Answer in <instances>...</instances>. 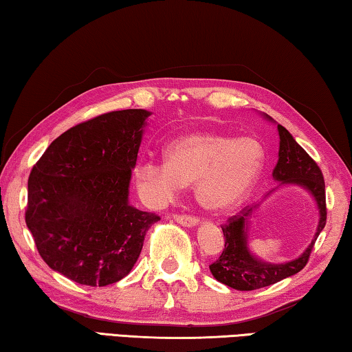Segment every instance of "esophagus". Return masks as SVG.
I'll return each instance as SVG.
<instances>
[{
  "label": "esophagus",
  "instance_id": "obj_1",
  "mask_svg": "<svg viewBox=\"0 0 352 352\" xmlns=\"http://www.w3.org/2000/svg\"><path fill=\"white\" fill-rule=\"evenodd\" d=\"M175 220L179 224H182V226H187V228H193L199 223L198 218L188 217V215H175Z\"/></svg>",
  "mask_w": 352,
  "mask_h": 352
}]
</instances>
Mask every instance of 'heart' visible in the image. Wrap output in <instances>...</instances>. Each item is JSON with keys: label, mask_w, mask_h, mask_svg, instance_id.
<instances>
[{"label": "heart", "mask_w": 352, "mask_h": 352, "mask_svg": "<svg viewBox=\"0 0 352 352\" xmlns=\"http://www.w3.org/2000/svg\"><path fill=\"white\" fill-rule=\"evenodd\" d=\"M165 157L166 162L146 160L137 166L138 193L153 207L171 203L195 184L204 209H235L256 188L265 166V149L256 138L212 131L176 137L166 145Z\"/></svg>", "instance_id": "heart-1"}]
</instances>
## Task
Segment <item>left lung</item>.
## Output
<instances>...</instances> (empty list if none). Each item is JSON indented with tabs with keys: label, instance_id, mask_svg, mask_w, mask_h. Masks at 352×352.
I'll list each match as a JSON object with an SVG mask.
<instances>
[{
	"label": "left lung",
	"instance_id": "8db88e82",
	"mask_svg": "<svg viewBox=\"0 0 352 352\" xmlns=\"http://www.w3.org/2000/svg\"><path fill=\"white\" fill-rule=\"evenodd\" d=\"M262 115L267 122L278 126L279 132V160L273 170V179L279 184L272 192H268L265 198H268L282 186H298L309 192L310 197L314 198L320 218L314 239L306 250L296 258L282 263L262 261L250 250L251 218L254 217L261 204L248 206L239 215L230 218L226 226L221 228L224 239H226L224 250L220 258L212 263L209 268L218 282L240 292L263 289V287L273 285L276 282L301 272L306 267L316 239L326 226L324 179H322L320 166L298 145V142L284 126L276 123L270 115Z\"/></svg>",
	"mask_w": 352,
	"mask_h": 352
}]
</instances>
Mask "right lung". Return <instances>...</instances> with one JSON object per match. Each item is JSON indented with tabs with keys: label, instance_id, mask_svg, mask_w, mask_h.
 <instances>
[{
	"label": "right lung",
	"instance_id": "add662e5",
	"mask_svg": "<svg viewBox=\"0 0 352 352\" xmlns=\"http://www.w3.org/2000/svg\"><path fill=\"white\" fill-rule=\"evenodd\" d=\"M145 109L80 123L46 148L28 179L26 224L46 265L80 285L104 287L131 273L160 218L129 204Z\"/></svg>",
	"mask_w": 352,
	"mask_h": 352
}]
</instances>
